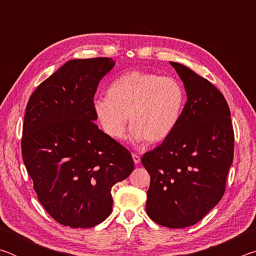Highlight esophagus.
<instances>
[{
	"instance_id": "obj_1",
	"label": "esophagus",
	"mask_w": 256,
	"mask_h": 256,
	"mask_svg": "<svg viewBox=\"0 0 256 256\" xmlns=\"http://www.w3.org/2000/svg\"><path fill=\"white\" fill-rule=\"evenodd\" d=\"M132 157H133V162H134V164H138L141 162V158H140V156L138 154H132Z\"/></svg>"
}]
</instances>
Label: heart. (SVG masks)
Listing matches in <instances>:
<instances>
[{
    "label": "heart",
    "instance_id": "obj_1",
    "mask_svg": "<svg viewBox=\"0 0 256 256\" xmlns=\"http://www.w3.org/2000/svg\"><path fill=\"white\" fill-rule=\"evenodd\" d=\"M106 94L94 102V112L102 131L116 140L124 136L128 118L136 140L164 141L178 125L185 105L184 88L174 78L136 70L118 78Z\"/></svg>",
    "mask_w": 256,
    "mask_h": 256
}]
</instances>
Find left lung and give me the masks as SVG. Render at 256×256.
I'll return each mask as SVG.
<instances>
[{
	"label": "left lung",
	"instance_id": "8db88e82",
	"mask_svg": "<svg viewBox=\"0 0 256 256\" xmlns=\"http://www.w3.org/2000/svg\"><path fill=\"white\" fill-rule=\"evenodd\" d=\"M170 64L184 82L188 102L174 132L141 162L150 175L146 214L164 227L185 228L222 200L235 136L224 94L188 66Z\"/></svg>",
	"mask_w": 256,
	"mask_h": 256
}]
</instances>
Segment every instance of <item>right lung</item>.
Masks as SVG:
<instances>
[{
	"instance_id": "1",
	"label": "right lung",
	"mask_w": 256,
	"mask_h": 256,
	"mask_svg": "<svg viewBox=\"0 0 256 256\" xmlns=\"http://www.w3.org/2000/svg\"><path fill=\"white\" fill-rule=\"evenodd\" d=\"M114 66L110 58L68 60L26 107L24 166L42 206L63 226L102 222L112 210V185L134 170L130 151L94 123V94Z\"/></svg>"
}]
</instances>
